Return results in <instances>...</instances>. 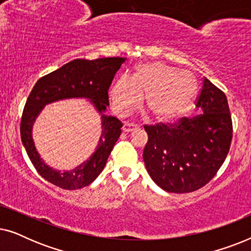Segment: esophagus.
Masks as SVG:
<instances>
[{"instance_id": "1", "label": "esophagus", "mask_w": 251, "mask_h": 251, "mask_svg": "<svg viewBox=\"0 0 251 251\" xmlns=\"http://www.w3.org/2000/svg\"><path fill=\"white\" fill-rule=\"evenodd\" d=\"M136 129H138V126L135 125V123H129V122L123 123V126H122L123 132H131Z\"/></svg>"}]
</instances>
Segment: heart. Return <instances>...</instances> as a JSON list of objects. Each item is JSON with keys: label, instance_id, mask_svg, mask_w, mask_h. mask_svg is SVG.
I'll return each mask as SVG.
<instances>
[{"label": "heart", "instance_id": "heart-1", "mask_svg": "<svg viewBox=\"0 0 251 251\" xmlns=\"http://www.w3.org/2000/svg\"><path fill=\"white\" fill-rule=\"evenodd\" d=\"M198 95V82L191 73L177 71L161 61L139 64L132 77L120 76L109 89L111 106L116 114L126 116L140 105L157 121L176 120L191 108Z\"/></svg>", "mask_w": 251, "mask_h": 251}]
</instances>
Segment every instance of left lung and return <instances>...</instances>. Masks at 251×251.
Returning a JSON list of instances; mask_svg holds the SVG:
<instances>
[{"label": "left lung", "mask_w": 251, "mask_h": 251, "mask_svg": "<svg viewBox=\"0 0 251 251\" xmlns=\"http://www.w3.org/2000/svg\"><path fill=\"white\" fill-rule=\"evenodd\" d=\"M199 115L178 123L144 126L149 140L144 149L147 173L170 193H190L207 185L227 156L232 118L227 98L203 78L197 98Z\"/></svg>", "instance_id": "1"}]
</instances>
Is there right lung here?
Here are the masks:
<instances>
[{
    "mask_svg": "<svg viewBox=\"0 0 251 251\" xmlns=\"http://www.w3.org/2000/svg\"><path fill=\"white\" fill-rule=\"evenodd\" d=\"M126 60L122 57L87 60L74 59L42 76L27 98L20 121V136L27 155L40 176L64 190L88 186L104 169L106 161L121 135L122 123L114 116L101 115V136L89 160L71 171L53 170L41 159L32 138L33 123L47 104L66 98H88L99 113L108 106V89L116 72Z\"/></svg>",
    "mask_w": 251,
    "mask_h": 251,
    "instance_id": "right-lung-1",
    "label": "right lung"
}]
</instances>
